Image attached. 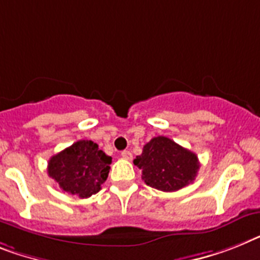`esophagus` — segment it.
<instances>
[{"instance_id":"obj_1","label":"esophagus","mask_w":260,"mask_h":260,"mask_svg":"<svg viewBox=\"0 0 260 260\" xmlns=\"http://www.w3.org/2000/svg\"><path fill=\"white\" fill-rule=\"evenodd\" d=\"M121 156H122V158H123V159L132 160L133 154L130 153V151H128V150H123V151H122V153H121Z\"/></svg>"}]
</instances>
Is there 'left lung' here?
Wrapping results in <instances>:
<instances>
[{"label":"left lung","mask_w":260,"mask_h":260,"mask_svg":"<svg viewBox=\"0 0 260 260\" xmlns=\"http://www.w3.org/2000/svg\"><path fill=\"white\" fill-rule=\"evenodd\" d=\"M134 165L142 170V179L147 186L166 192L192 183L199 170L197 154L162 135L143 146Z\"/></svg>","instance_id":"obj_1"}]
</instances>
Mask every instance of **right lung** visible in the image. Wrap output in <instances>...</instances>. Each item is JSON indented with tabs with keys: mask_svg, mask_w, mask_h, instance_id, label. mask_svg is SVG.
Segmentation results:
<instances>
[{
	"mask_svg": "<svg viewBox=\"0 0 260 260\" xmlns=\"http://www.w3.org/2000/svg\"><path fill=\"white\" fill-rule=\"evenodd\" d=\"M111 156L93 141L82 139L49 159L48 174L63 191L89 198L101 190L110 170Z\"/></svg>",
	"mask_w": 260,
	"mask_h": 260,
	"instance_id": "right-lung-1",
	"label": "right lung"
}]
</instances>
